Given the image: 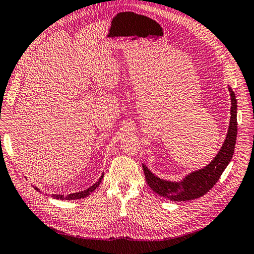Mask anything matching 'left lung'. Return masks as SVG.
Instances as JSON below:
<instances>
[{
	"mask_svg": "<svg viewBox=\"0 0 254 254\" xmlns=\"http://www.w3.org/2000/svg\"><path fill=\"white\" fill-rule=\"evenodd\" d=\"M231 97L230 124L226 140L212 162L201 170L191 172L181 182L165 181L157 177L143 164L146 183L153 191L173 201H187L199 198L209 191L222 175L235 152L237 140V99L229 87Z\"/></svg>",
	"mask_w": 254,
	"mask_h": 254,
	"instance_id": "1",
	"label": "left lung"
}]
</instances>
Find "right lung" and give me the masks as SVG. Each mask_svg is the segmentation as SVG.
<instances>
[{
  "label": "right lung",
  "instance_id": "add662e5",
  "mask_svg": "<svg viewBox=\"0 0 254 254\" xmlns=\"http://www.w3.org/2000/svg\"><path fill=\"white\" fill-rule=\"evenodd\" d=\"M102 178H103V174L101 175V177L99 178V181H98L96 184H93L92 186L89 187L88 190H86L78 191V192H73V193H69V195H66V196H64V195H54V193H53V197L56 198V199H61V200H76V199H81V198H84V197H87V196L90 195V193H91L94 190H96V188H97L99 185H100ZM35 190L39 191V190H38L37 187H35Z\"/></svg>",
  "mask_w": 254,
  "mask_h": 254
}]
</instances>
